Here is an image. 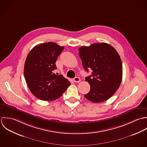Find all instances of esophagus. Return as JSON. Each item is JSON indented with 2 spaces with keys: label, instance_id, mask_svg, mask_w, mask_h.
<instances>
[{
  "label": "esophagus",
  "instance_id": "1",
  "mask_svg": "<svg viewBox=\"0 0 147 147\" xmlns=\"http://www.w3.org/2000/svg\"><path fill=\"white\" fill-rule=\"evenodd\" d=\"M73 81H74V82L78 83V82H80L81 81V79H80L79 77H75V78L73 79Z\"/></svg>",
  "mask_w": 147,
  "mask_h": 147
}]
</instances>
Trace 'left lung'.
I'll use <instances>...</instances> for the list:
<instances>
[{
    "label": "left lung",
    "instance_id": "8db88e82",
    "mask_svg": "<svg viewBox=\"0 0 147 147\" xmlns=\"http://www.w3.org/2000/svg\"><path fill=\"white\" fill-rule=\"evenodd\" d=\"M78 50L85 71L92 70L91 75L85 78L90 90L85 97L94 103L107 100L119 88L122 80V63L117 51L105 42L84 46Z\"/></svg>",
    "mask_w": 147,
    "mask_h": 147
}]
</instances>
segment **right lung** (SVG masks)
Wrapping results in <instances>:
<instances>
[{
    "label": "right lung",
    "instance_id": "obj_1",
    "mask_svg": "<svg viewBox=\"0 0 147 147\" xmlns=\"http://www.w3.org/2000/svg\"><path fill=\"white\" fill-rule=\"evenodd\" d=\"M52 42L36 45L28 53L25 62L24 74L28 87L39 99L54 100L61 96L70 85L62 74L57 76V57L63 50Z\"/></svg>",
    "mask_w": 147,
    "mask_h": 147
}]
</instances>
